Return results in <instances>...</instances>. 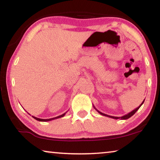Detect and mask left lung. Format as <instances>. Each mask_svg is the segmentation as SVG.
<instances>
[{
    "label": "left lung",
    "mask_w": 160,
    "mask_h": 160,
    "mask_svg": "<svg viewBox=\"0 0 160 160\" xmlns=\"http://www.w3.org/2000/svg\"><path fill=\"white\" fill-rule=\"evenodd\" d=\"M144 101H145V99L143 100L142 101V102L141 103V104L140 105V106L138 107H137L136 109H135L134 110H132V112H131L130 113H127V114H126V115H124V116H121V117H117V116H109V115H107V114H105V113H102L101 112H99V111H98L97 110L95 107H94V106L93 105V107H94V109H95L97 111V112H98L99 113H100V114L101 115H103V116H107V117H109V118H114V119H118V118H121V119H122V120H126V119H128V118H129L130 117H131V116H132V115H134L135 113V112H137L138 110L139 109H140V107L142 106V104L143 103H144Z\"/></svg>",
    "instance_id": "obj_1"
}]
</instances>
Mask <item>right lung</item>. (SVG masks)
<instances>
[{
  "mask_svg": "<svg viewBox=\"0 0 160 160\" xmlns=\"http://www.w3.org/2000/svg\"><path fill=\"white\" fill-rule=\"evenodd\" d=\"M66 113H63V114H62V115H60V116H57V117H54V118H48V119H42V118H37V117H35V116H32V117H33L34 119H36V120L39 121H52V120H54V119H56V118H61V117H63V116H64L65 115H66Z\"/></svg>",
  "mask_w": 160,
  "mask_h": 160,
  "instance_id": "right-lung-1",
  "label": "right lung"
}]
</instances>
